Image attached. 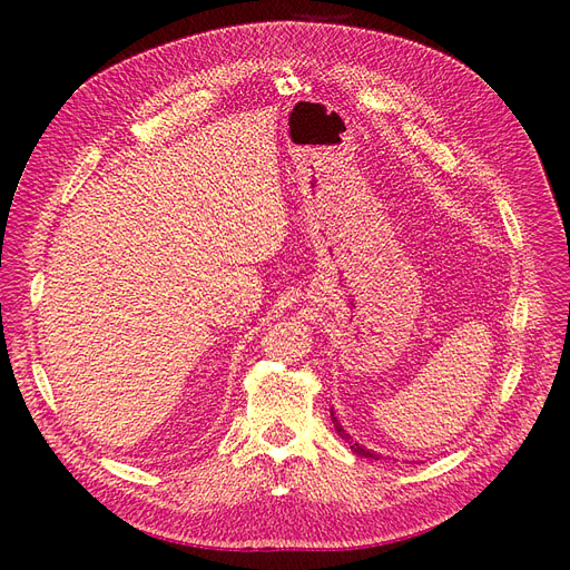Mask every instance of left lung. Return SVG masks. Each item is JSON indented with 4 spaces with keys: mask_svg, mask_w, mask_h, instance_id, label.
Returning a JSON list of instances; mask_svg holds the SVG:
<instances>
[{
    "mask_svg": "<svg viewBox=\"0 0 570 570\" xmlns=\"http://www.w3.org/2000/svg\"><path fill=\"white\" fill-rule=\"evenodd\" d=\"M331 415H333V423H335V432L351 445V451L355 453V455H361V458H370V460H381V455L379 453H374V451H367L365 445H361V443H355L348 434H346V430L340 425V421L335 417V413H333V409H331Z\"/></svg>",
    "mask_w": 570,
    "mask_h": 570,
    "instance_id": "1",
    "label": "left lung"
}]
</instances>
